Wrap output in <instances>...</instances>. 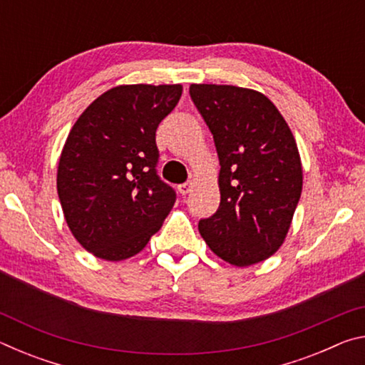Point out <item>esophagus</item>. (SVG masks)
<instances>
[{
    "label": "esophagus",
    "mask_w": 365,
    "mask_h": 365,
    "mask_svg": "<svg viewBox=\"0 0 365 365\" xmlns=\"http://www.w3.org/2000/svg\"><path fill=\"white\" fill-rule=\"evenodd\" d=\"M191 188H193V183H190V182L182 183V185H178V193H180L182 196H185V195L190 193Z\"/></svg>",
    "instance_id": "1"
}]
</instances>
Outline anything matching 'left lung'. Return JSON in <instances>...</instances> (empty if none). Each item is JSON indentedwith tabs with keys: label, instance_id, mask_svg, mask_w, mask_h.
Here are the masks:
<instances>
[{
	"label": "left lung",
	"instance_id": "8db88e82",
	"mask_svg": "<svg viewBox=\"0 0 365 365\" xmlns=\"http://www.w3.org/2000/svg\"><path fill=\"white\" fill-rule=\"evenodd\" d=\"M190 96L219 154L220 205L197 228L220 259L246 267L285 242L302 190L298 146L267 96L233 85L193 83Z\"/></svg>",
	"mask_w": 365,
	"mask_h": 365
}]
</instances>
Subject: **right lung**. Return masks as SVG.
<instances>
[{
  "label": "right lung",
  "instance_id": "add662e5",
  "mask_svg": "<svg viewBox=\"0 0 365 365\" xmlns=\"http://www.w3.org/2000/svg\"><path fill=\"white\" fill-rule=\"evenodd\" d=\"M182 85H120L73 123L58 165V195L77 242L106 261L145 248L175 202L156 172V130Z\"/></svg>",
  "mask_w": 365,
  "mask_h": 365
}]
</instances>
